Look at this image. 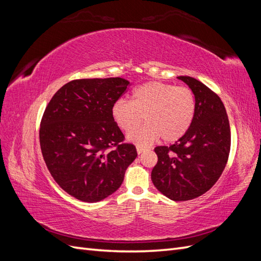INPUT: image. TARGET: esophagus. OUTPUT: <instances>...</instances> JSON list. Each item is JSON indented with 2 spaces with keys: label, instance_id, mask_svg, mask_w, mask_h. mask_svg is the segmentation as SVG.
Returning <instances> with one entry per match:
<instances>
[{
  "label": "esophagus",
  "instance_id": "obj_1",
  "mask_svg": "<svg viewBox=\"0 0 261 261\" xmlns=\"http://www.w3.org/2000/svg\"><path fill=\"white\" fill-rule=\"evenodd\" d=\"M136 149H137V153L138 154H140V153H143L145 150H146V148L145 147H143V146H137L136 147Z\"/></svg>",
  "mask_w": 261,
  "mask_h": 261
}]
</instances>
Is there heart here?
Segmentation results:
<instances>
[{"label":"heart","instance_id":"heart-1","mask_svg":"<svg viewBox=\"0 0 261 261\" xmlns=\"http://www.w3.org/2000/svg\"><path fill=\"white\" fill-rule=\"evenodd\" d=\"M195 110L194 92L187 87L148 82L134 89L132 101L117 100L111 113L118 127L126 133L133 130L144 117L147 123L127 138L147 146L160 136L165 143L183 137L193 123Z\"/></svg>","mask_w":261,"mask_h":261}]
</instances>
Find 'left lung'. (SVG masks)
<instances>
[{
    "instance_id": "1",
    "label": "left lung",
    "mask_w": 261,
    "mask_h": 261,
    "mask_svg": "<svg viewBox=\"0 0 261 261\" xmlns=\"http://www.w3.org/2000/svg\"><path fill=\"white\" fill-rule=\"evenodd\" d=\"M196 100L191 127L175 144L154 148L158 162L151 179L158 191L174 201L201 196L216 184L231 149V130L223 102L206 85L179 76Z\"/></svg>"
}]
</instances>
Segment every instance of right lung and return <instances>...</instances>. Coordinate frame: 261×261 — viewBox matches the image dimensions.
<instances>
[{"label":"right lung","instance_id":"1","mask_svg":"<svg viewBox=\"0 0 261 261\" xmlns=\"http://www.w3.org/2000/svg\"><path fill=\"white\" fill-rule=\"evenodd\" d=\"M128 85L121 77L72 81L45 108L39 132L44 162L78 200L97 202L116 192L136 159V147L123 143L111 113Z\"/></svg>","mask_w":261,"mask_h":261}]
</instances>
